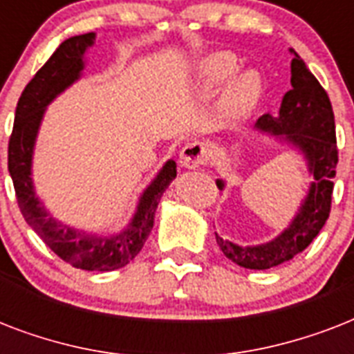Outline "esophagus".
Returning <instances> with one entry per match:
<instances>
[{
	"label": "esophagus",
	"mask_w": 354,
	"mask_h": 354,
	"mask_svg": "<svg viewBox=\"0 0 354 354\" xmlns=\"http://www.w3.org/2000/svg\"><path fill=\"white\" fill-rule=\"evenodd\" d=\"M207 147L200 141H191L180 150V165L185 169H198L207 161Z\"/></svg>",
	"instance_id": "1"
}]
</instances>
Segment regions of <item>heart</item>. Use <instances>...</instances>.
I'll return each instance as SVG.
<instances>
[{
    "label": "heart",
    "instance_id": "heart-1",
    "mask_svg": "<svg viewBox=\"0 0 354 354\" xmlns=\"http://www.w3.org/2000/svg\"><path fill=\"white\" fill-rule=\"evenodd\" d=\"M239 68L236 58L230 53H213L205 57L198 66V86L204 91L218 90L224 82L232 77L226 84V90L221 99V112L226 119H241L257 106L263 95V79L255 69Z\"/></svg>",
    "mask_w": 354,
    "mask_h": 354
}]
</instances>
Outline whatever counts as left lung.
I'll list each match as a JSON object with an SVG mask.
<instances>
[{
	"label": "left lung",
	"mask_w": 354,
	"mask_h": 354,
	"mask_svg": "<svg viewBox=\"0 0 354 354\" xmlns=\"http://www.w3.org/2000/svg\"><path fill=\"white\" fill-rule=\"evenodd\" d=\"M290 55H294L290 62L292 90L283 95L277 115L266 113L259 118L255 128L301 154L313 182L290 224L272 241L241 246L215 233L222 253L239 266L250 270L272 268L301 253L322 232L330 213V196L335 187L333 178L336 176L338 163L335 113L327 91L310 69L294 49H290ZM216 187L224 191L226 182L216 178Z\"/></svg>",
	"instance_id": "left-lung-1"
}]
</instances>
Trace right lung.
<instances>
[{
	"label": "right lung",
	"mask_w": 354,
	"mask_h": 354,
	"mask_svg": "<svg viewBox=\"0 0 354 354\" xmlns=\"http://www.w3.org/2000/svg\"><path fill=\"white\" fill-rule=\"evenodd\" d=\"M95 44V32L64 40L38 73L25 86L16 106V118L8 141V172L25 222L58 257L75 268L110 272L127 266L149 239L160 198L176 178V163L165 161L154 180L145 187L132 218L121 232L102 235L57 221L47 211L32 182V156L47 106L82 77L84 55Z\"/></svg>",
	"instance_id": "obj_1"
}]
</instances>
